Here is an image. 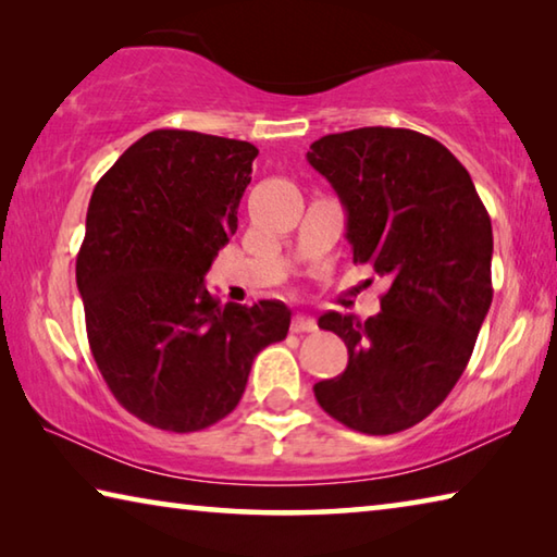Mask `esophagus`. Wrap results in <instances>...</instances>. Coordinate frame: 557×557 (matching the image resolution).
<instances>
[{
	"mask_svg": "<svg viewBox=\"0 0 557 557\" xmlns=\"http://www.w3.org/2000/svg\"><path fill=\"white\" fill-rule=\"evenodd\" d=\"M290 330H294V333H315L318 330V325H315V320L313 318H306V315H296L294 320H290Z\"/></svg>",
	"mask_w": 557,
	"mask_h": 557,
	"instance_id": "obj_1",
	"label": "esophagus"
}]
</instances>
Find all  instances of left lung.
Segmentation results:
<instances>
[{"mask_svg": "<svg viewBox=\"0 0 557 557\" xmlns=\"http://www.w3.org/2000/svg\"><path fill=\"white\" fill-rule=\"evenodd\" d=\"M347 212L355 263L392 281L364 323L325 313L347 369L313 386L352 431L392 435L431 416L462 376L492 306V220L465 165L411 129L362 126L310 144Z\"/></svg>", "mask_w": 557, "mask_h": 557, "instance_id": "8db88e82", "label": "left lung"}]
</instances>
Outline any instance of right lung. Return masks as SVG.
I'll use <instances>...</instances> for the list:
<instances>
[{
	"label": "right lung",
	"instance_id": "add662e5",
	"mask_svg": "<svg viewBox=\"0 0 557 557\" xmlns=\"http://www.w3.org/2000/svg\"><path fill=\"white\" fill-rule=\"evenodd\" d=\"M257 153L249 141L156 129L92 190L75 263L87 339L116 401L161 431L222 421L253 357L288 333L281 300L220 306L205 288L237 232Z\"/></svg>",
	"mask_w": 557,
	"mask_h": 557
}]
</instances>
